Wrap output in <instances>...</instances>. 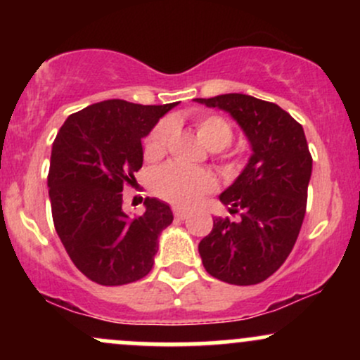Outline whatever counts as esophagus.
<instances>
[{
    "label": "esophagus",
    "instance_id": "obj_1",
    "mask_svg": "<svg viewBox=\"0 0 360 360\" xmlns=\"http://www.w3.org/2000/svg\"><path fill=\"white\" fill-rule=\"evenodd\" d=\"M172 213H174V217L177 218V220H186V218L189 217V213L186 212V210H179V208L172 210Z\"/></svg>",
    "mask_w": 360,
    "mask_h": 360
}]
</instances>
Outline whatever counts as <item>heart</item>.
Returning a JSON list of instances; mask_svg holds the SVG:
<instances>
[{
  "instance_id": "1",
  "label": "heart",
  "mask_w": 360,
  "mask_h": 360,
  "mask_svg": "<svg viewBox=\"0 0 360 360\" xmlns=\"http://www.w3.org/2000/svg\"><path fill=\"white\" fill-rule=\"evenodd\" d=\"M194 127H196L198 137L212 150H221L229 147L233 140V127L218 115H206V117L198 118ZM171 135L172 123L169 120L157 123L143 140V157L147 160L160 159L166 154ZM221 159L230 167H238L240 164L237 157L230 154L221 155ZM150 183L157 196L181 208H191L200 203L206 194L217 189V179L208 171L186 167L177 162L166 164L157 169L152 174Z\"/></svg>"
}]
</instances>
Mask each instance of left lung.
Masks as SVG:
<instances>
[{"label":"left lung","instance_id":"left-lung-1","mask_svg":"<svg viewBox=\"0 0 360 360\" xmlns=\"http://www.w3.org/2000/svg\"><path fill=\"white\" fill-rule=\"evenodd\" d=\"M229 111L250 140L249 164L220 201L238 213V221L214 218L200 242L206 272L237 286H250L274 274L291 254L307 213L311 177L303 127L288 111L249 94L196 98Z\"/></svg>","mask_w":360,"mask_h":360}]
</instances>
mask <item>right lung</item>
Instances as JSON below:
<instances>
[{"label":"right lung","instance_id":"obj_1","mask_svg":"<svg viewBox=\"0 0 360 360\" xmlns=\"http://www.w3.org/2000/svg\"><path fill=\"white\" fill-rule=\"evenodd\" d=\"M169 105L106 100L72 113L52 143L47 186L62 245L86 278L122 286L146 278L160 232L172 223L169 205L146 198V213L122 210L123 188L142 167V139Z\"/></svg>","mask_w":360,"mask_h":360}]
</instances>
